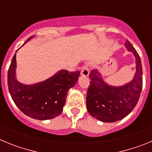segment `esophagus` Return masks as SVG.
<instances>
[{
    "label": "esophagus",
    "instance_id": "obj_1",
    "mask_svg": "<svg viewBox=\"0 0 152 152\" xmlns=\"http://www.w3.org/2000/svg\"><path fill=\"white\" fill-rule=\"evenodd\" d=\"M89 68L88 66H83L82 69H81V75L84 76V77H88L89 75Z\"/></svg>",
    "mask_w": 152,
    "mask_h": 152
}]
</instances>
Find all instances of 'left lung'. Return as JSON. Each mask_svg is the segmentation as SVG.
Listing matches in <instances>:
<instances>
[{
    "mask_svg": "<svg viewBox=\"0 0 152 152\" xmlns=\"http://www.w3.org/2000/svg\"><path fill=\"white\" fill-rule=\"evenodd\" d=\"M125 46L135 58L133 79L123 86H111L103 80L97 69L92 70L86 104L90 115L103 123H113L126 117L135 108L142 89V68L140 57L129 41Z\"/></svg>",
    "mask_w": 152,
    "mask_h": 152,
    "instance_id": "left-lung-1",
    "label": "left lung"
}]
</instances>
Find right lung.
Instances as JSON below:
<instances>
[{
  "label": "right lung",
  "mask_w": 152,
  "mask_h": 152,
  "mask_svg": "<svg viewBox=\"0 0 152 152\" xmlns=\"http://www.w3.org/2000/svg\"><path fill=\"white\" fill-rule=\"evenodd\" d=\"M33 36L29 37L23 45ZM16 54L8 70L7 85L17 107L25 115L39 120L51 119L59 116L65 104L68 90L76 84L80 72L60 70L43 81L23 84L19 82L16 77Z\"/></svg>",
  "instance_id": "1"
}]
</instances>
